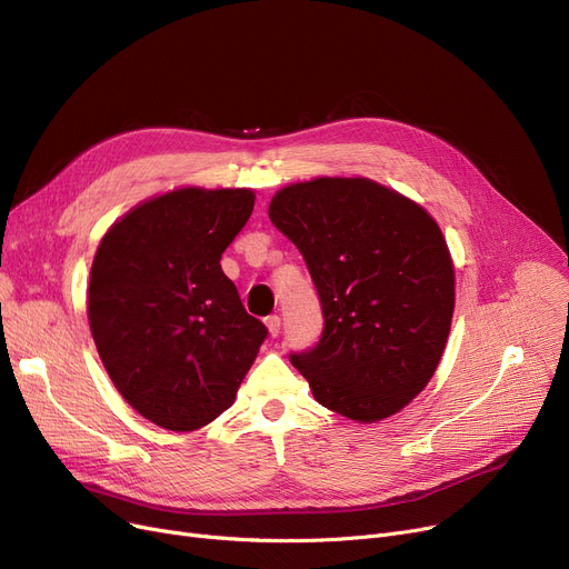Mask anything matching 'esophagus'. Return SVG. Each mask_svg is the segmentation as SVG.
Listing matches in <instances>:
<instances>
[{
    "mask_svg": "<svg viewBox=\"0 0 569 569\" xmlns=\"http://www.w3.org/2000/svg\"><path fill=\"white\" fill-rule=\"evenodd\" d=\"M264 325H267V330H269V335L272 337H279V332H281V318L274 313V316H267L264 318Z\"/></svg>",
    "mask_w": 569,
    "mask_h": 569,
    "instance_id": "obj_1",
    "label": "esophagus"
}]
</instances>
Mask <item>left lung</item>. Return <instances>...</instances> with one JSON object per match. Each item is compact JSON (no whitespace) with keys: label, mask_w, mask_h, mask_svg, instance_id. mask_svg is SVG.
I'll return each instance as SVG.
<instances>
[{"label":"left lung","mask_w":569,"mask_h":569,"mask_svg":"<svg viewBox=\"0 0 569 569\" xmlns=\"http://www.w3.org/2000/svg\"><path fill=\"white\" fill-rule=\"evenodd\" d=\"M322 307L316 346L290 352L318 403L357 422L401 410L431 380L450 335L455 267L420 204L362 177L290 184L269 202Z\"/></svg>","instance_id":"obj_1"}]
</instances>
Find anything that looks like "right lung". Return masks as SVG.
Here are the masks:
<instances>
[{"instance_id":"obj_1","label":"right lung","mask_w":569,"mask_h":569,"mask_svg":"<svg viewBox=\"0 0 569 569\" xmlns=\"http://www.w3.org/2000/svg\"><path fill=\"white\" fill-rule=\"evenodd\" d=\"M253 202L249 189L152 198L94 256L87 316L101 362L129 406L163 429L217 420L267 339L221 269Z\"/></svg>"}]
</instances>
